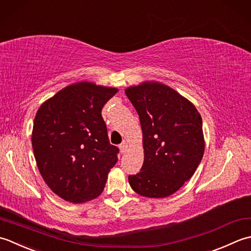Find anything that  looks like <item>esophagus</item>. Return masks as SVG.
Returning <instances> with one entry per match:
<instances>
[{
  "instance_id": "1",
  "label": "esophagus",
  "mask_w": 251,
  "mask_h": 251,
  "mask_svg": "<svg viewBox=\"0 0 251 251\" xmlns=\"http://www.w3.org/2000/svg\"><path fill=\"white\" fill-rule=\"evenodd\" d=\"M119 148H120V151H121V154H125V152L126 151V148H127V144L126 142H124V143H121V144L119 145Z\"/></svg>"
}]
</instances>
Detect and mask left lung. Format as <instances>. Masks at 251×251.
Returning <instances> with one entry per match:
<instances>
[{
  "mask_svg": "<svg viewBox=\"0 0 251 251\" xmlns=\"http://www.w3.org/2000/svg\"><path fill=\"white\" fill-rule=\"evenodd\" d=\"M139 115L144 145L141 171L129 176L133 191L150 198L170 196L201 163L202 120L191 101L169 86L144 82L126 90Z\"/></svg>",
  "mask_w": 251,
  "mask_h": 251,
  "instance_id": "1",
  "label": "left lung"
}]
</instances>
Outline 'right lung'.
I'll use <instances>...</instances> for the list:
<instances>
[{"instance_id":"add662e5","label":"right lung","mask_w":251,"mask_h":251,"mask_svg":"<svg viewBox=\"0 0 251 251\" xmlns=\"http://www.w3.org/2000/svg\"><path fill=\"white\" fill-rule=\"evenodd\" d=\"M118 90L90 82L71 84L41 105L34 118L32 148L45 183L56 195L75 203L104 190L118 161L101 117Z\"/></svg>"}]
</instances>
